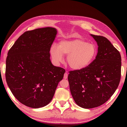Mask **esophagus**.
I'll use <instances>...</instances> for the list:
<instances>
[{
    "label": "esophagus",
    "instance_id": "34e87169",
    "mask_svg": "<svg viewBox=\"0 0 127 127\" xmlns=\"http://www.w3.org/2000/svg\"><path fill=\"white\" fill-rule=\"evenodd\" d=\"M68 73H67V72H66L64 74V79H66L67 78H68Z\"/></svg>",
    "mask_w": 127,
    "mask_h": 127
}]
</instances>
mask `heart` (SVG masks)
I'll return each mask as SVG.
<instances>
[{
    "label": "heart",
    "instance_id": "heart-1",
    "mask_svg": "<svg viewBox=\"0 0 127 127\" xmlns=\"http://www.w3.org/2000/svg\"><path fill=\"white\" fill-rule=\"evenodd\" d=\"M50 53L54 63L59 64L63 62L64 56H68L67 63L74 70H81L90 65L97 55V48L92 43L81 39L63 40L59 47L53 44Z\"/></svg>",
    "mask_w": 127,
    "mask_h": 127
}]
</instances>
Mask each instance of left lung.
<instances>
[{
    "mask_svg": "<svg viewBox=\"0 0 127 127\" xmlns=\"http://www.w3.org/2000/svg\"><path fill=\"white\" fill-rule=\"evenodd\" d=\"M97 42L98 53L87 68L69 72L68 79L74 101L84 109L100 106L110 98L120 82L121 57L109 40L91 34Z\"/></svg>",
    "mask_w": 127,
    "mask_h": 127,
    "instance_id": "obj_1",
    "label": "left lung"
}]
</instances>
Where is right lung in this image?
<instances>
[{
	"instance_id": "add662e5",
	"label": "right lung",
	"mask_w": 127,
	"mask_h": 127,
	"mask_svg": "<svg viewBox=\"0 0 127 127\" xmlns=\"http://www.w3.org/2000/svg\"><path fill=\"white\" fill-rule=\"evenodd\" d=\"M57 31L46 27L27 31L7 53L5 76L13 95L23 105L40 108L50 103L65 70L54 66L50 50Z\"/></svg>"
}]
</instances>
